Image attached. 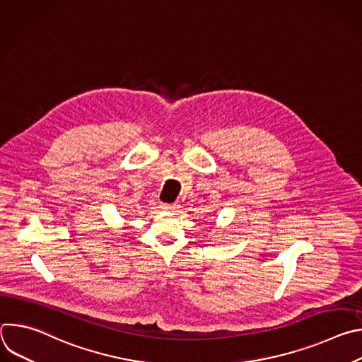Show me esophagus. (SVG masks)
<instances>
[{"instance_id":"esophagus-1","label":"esophagus","mask_w":362,"mask_h":362,"mask_svg":"<svg viewBox=\"0 0 362 362\" xmlns=\"http://www.w3.org/2000/svg\"><path fill=\"white\" fill-rule=\"evenodd\" d=\"M177 208H179V204H176V203H173V204H162L160 206V209L165 211V212H175V211H177Z\"/></svg>"}]
</instances>
